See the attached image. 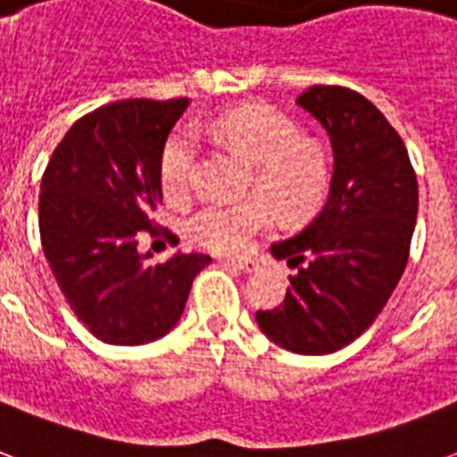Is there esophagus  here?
I'll list each match as a JSON object with an SVG mask.
<instances>
[{
    "instance_id": "1",
    "label": "esophagus",
    "mask_w": 457,
    "mask_h": 457,
    "mask_svg": "<svg viewBox=\"0 0 457 457\" xmlns=\"http://www.w3.org/2000/svg\"><path fill=\"white\" fill-rule=\"evenodd\" d=\"M228 266H232L235 270H242V273H246V275L259 273L261 270L259 263H253V261H228Z\"/></svg>"
}]
</instances>
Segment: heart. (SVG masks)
I'll list each match as a JSON object with an SVG mask.
<instances>
[{
	"instance_id": "obj_1",
	"label": "heart",
	"mask_w": 457,
	"mask_h": 457,
	"mask_svg": "<svg viewBox=\"0 0 457 457\" xmlns=\"http://www.w3.org/2000/svg\"><path fill=\"white\" fill-rule=\"evenodd\" d=\"M205 134L252 165L249 196L239 205H205L187 222L191 242L215 253H242L273 220H304L321 208L330 187V160L321 145L302 138L297 121L266 104H244L205 127ZM198 144L191 131H174L160 155V184L170 201H184L194 182ZM269 203L266 204L265 201Z\"/></svg>"
}]
</instances>
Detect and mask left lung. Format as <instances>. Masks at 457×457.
I'll return each instance as SVG.
<instances>
[{
    "label": "left lung",
    "mask_w": 457,
    "mask_h": 457,
    "mask_svg": "<svg viewBox=\"0 0 457 457\" xmlns=\"http://www.w3.org/2000/svg\"><path fill=\"white\" fill-rule=\"evenodd\" d=\"M297 104L330 136L328 201L299 235L270 246L297 273L283 304L256 312V323L290 353L330 354L357 340L395 290L420 189L403 138L367 97L312 86Z\"/></svg>",
    "instance_id": "1"
}]
</instances>
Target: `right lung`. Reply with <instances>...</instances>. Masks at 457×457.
<instances>
[{"label": "right lung", "instance_id": "1", "mask_svg": "<svg viewBox=\"0 0 457 457\" xmlns=\"http://www.w3.org/2000/svg\"><path fill=\"white\" fill-rule=\"evenodd\" d=\"M189 100H120L66 131L40 184V239L59 290L103 343L145 345L179 321L205 253L148 263L141 232L158 235L160 155ZM172 237V235H170Z\"/></svg>", "mask_w": 457, "mask_h": 457}]
</instances>
